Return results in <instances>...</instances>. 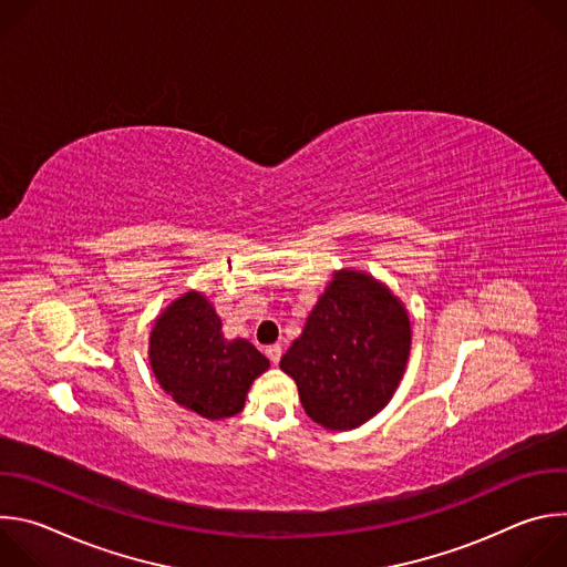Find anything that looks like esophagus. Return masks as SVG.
<instances>
[{
    "mask_svg": "<svg viewBox=\"0 0 567 567\" xmlns=\"http://www.w3.org/2000/svg\"><path fill=\"white\" fill-rule=\"evenodd\" d=\"M265 352H267V357H269V361H271L274 365L280 363V357H282V348H280V346H269Z\"/></svg>",
    "mask_w": 567,
    "mask_h": 567,
    "instance_id": "34e87169",
    "label": "esophagus"
}]
</instances>
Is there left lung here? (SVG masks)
Listing matches in <instances>:
<instances>
[{"label":"left lung","mask_w":567,"mask_h":567,"mask_svg":"<svg viewBox=\"0 0 567 567\" xmlns=\"http://www.w3.org/2000/svg\"><path fill=\"white\" fill-rule=\"evenodd\" d=\"M411 354L406 307L363 271H337L302 334L280 359L305 413L328 431H350L392 399Z\"/></svg>","instance_id":"left-lung-1"}]
</instances>
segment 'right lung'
<instances>
[{"instance_id": "right-lung-1", "label": "right lung", "mask_w": 567, "mask_h": 567, "mask_svg": "<svg viewBox=\"0 0 567 567\" xmlns=\"http://www.w3.org/2000/svg\"><path fill=\"white\" fill-rule=\"evenodd\" d=\"M150 365L179 406L206 420H224L245 409L247 392L269 359L247 339L226 341L206 296L188 291L154 320Z\"/></svg>"}]
</instances>
